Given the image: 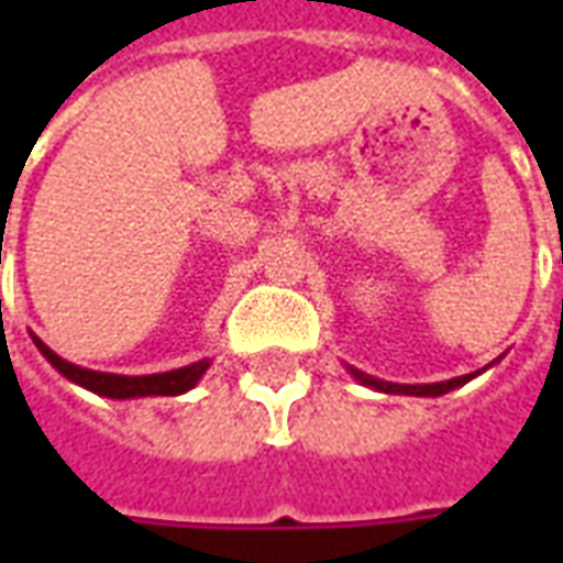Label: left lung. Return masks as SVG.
Returning a JSON list of instances; mask_svg holds the SVG:
<instances>
[{"label": "left lung", "instance_id": "1", "mask_svg": "<svg viewBox=\"0 0 563 563\" xmlns=\"http://www.w3.org/2000/svg\"><path fill=\"white\" fill-rule=\"evenodd\" d=\"M355 379H362L365 386L371 389H379V391H389V395H422V398H437V395H446V391L459 389L464 386L467 379H473L476 374H464V377H455V379H446V383H431V386H398V383H383V379H374L362 374V371H353Z\"/></svg>", "mask_w": 563, "mask_h": 563}]
</instances>
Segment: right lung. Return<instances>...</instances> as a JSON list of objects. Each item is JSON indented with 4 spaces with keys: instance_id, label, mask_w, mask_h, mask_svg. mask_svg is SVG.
<instances>
[{
    "instance_id": "1",
    "label": "right lung",
    "mask_w": 563,
    "mask_h": 563,
    "mask_svg": "<svg viewBox=\"0 0 563 563\" xmlns=\"http://www.w3.org/2000/svg\"><path fill=\"white\" fill-rule=\"evenodd\" d=\"M35 346L42 350V355L51 362V365L68 377L71 383H78L84 389L96 391V395H104V398H144V395H180V391L192 389L201 374L208 371V358L205 362H196V365L177 367V371H165V374H150V377H120V374H99V371H87V367H78L59 358V355L42 343L38 338H32Z\"/></svg>"
}]
</instances>
